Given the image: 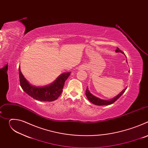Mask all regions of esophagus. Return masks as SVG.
<instances>
[{"mask_svg": "<svg viewBox=\"0 0 148 148\" xmlns=\"http://www.w3.org/2000/svg\"><path fill=\"white\" fill-rule=\"evenodd\" d=\"M80 69H84V67H81Z\"/></svg>", "mask_w": 148, "mask_h": 148, "instance_id": "1", "label": "esophagus"}]
</instances>
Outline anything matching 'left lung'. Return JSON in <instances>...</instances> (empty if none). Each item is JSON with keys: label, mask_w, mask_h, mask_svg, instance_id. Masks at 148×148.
Returning a JSON list of instances; mask_svg holds the SVG:
<instances>
[{"label": "left lung", "mask_w": 148, "mask_h": 148, "mask_svg": "<svg viewBox=\"0 0 148 148\" xmlns=\"http://www.w3.org/2000/svg\"><path fill=\"white\" fill-rule=\"evenodd\" d=\"M115 52L116 53H121L122 54H124L123 52H122L119 48H116V50H115ZM130 72V71H129ZM126 88H125L123 90H122V91L117 96H116L115 97H114V98L110 99V100H103V99H100L94 95H93L90 92V91L88 90V87H87V88L86 91V95L88 98V99L92 103L96 105H110V104H112L114 102H115L125 91Z\"/></svg>", "instance_id": "1"}]
</instances>
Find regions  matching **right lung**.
Here are the masks:
<instances>
[{"mask_svg":"<svg viewBox=\"0 0 148 148\" xmlns=\"http://www.w3.org/2000/svg\"><path fill=\"white\" fill-rule=\"evenodd\" d=\"M19 81L23 90L33 98L44 102H50L56 100L61 94L66 80L71 73H64L61 74L53 83L45 87H36L31 85L26 80L18 67Z\"/></svg>","mask_w":148,"mask_h":148,"instance_id":"1","label":"right lung"}]
</instances>
